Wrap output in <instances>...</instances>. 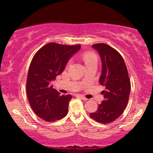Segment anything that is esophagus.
I'll list each match as a JSON object with an SVG mask.
<instances>
[{
  "instance_id": "34e87169",
  "label": "esophagus",
  "mask_w": 153,
  "mask_h": 153,
  "mask_svg": "<svg viewBox=\"0 0 153 153\" xmlns=\"http://www.w3.org/2000/svg\"><path fill=\"white\" fill-rule=\"evenodd\" d=\"M76 97L80 98V99H81L82 100H83V101H87V100H88L86 98H85L83 96H82V95H79V94L76 95Z\"/></svg>"
}]
</instances>
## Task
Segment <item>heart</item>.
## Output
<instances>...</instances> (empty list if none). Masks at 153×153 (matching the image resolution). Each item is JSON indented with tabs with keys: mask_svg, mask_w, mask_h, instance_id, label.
I'll return each instance as SVG.
<instances>
[{
	"mask_svg": "<svg viewBox=\"0 0 153 153\" xmlns=\"http://www.w3.org/2000/svg\"><path fill=\"white\" fill-rule=\"evenodd\" d=\"M82 59L85 62V64L96 61V55L92 52H85V53H84L82 54Z\"/></svg>",
	"mask_w": 153,
	"mask_h": 153,
	"instance_id": "obj_1",
	"label": "heart"
}]
</instances>
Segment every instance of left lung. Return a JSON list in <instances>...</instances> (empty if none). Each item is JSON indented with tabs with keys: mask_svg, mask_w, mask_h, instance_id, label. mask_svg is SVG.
<instances>
[{
	"mask_svg": "<svg viewBox=\"0 0 153 153\" xmlns=\"http://www.w3.org/2000/svg\"><path fill=\"white\" fill-rule=\"evenodd\" d=\"M99 52L102 63L99 82L104 85V100L91 118L97 122L108 124L120 117L127 106L131 84L124 59L115 49L103 43L92 45Z\"/></svg>",
	"mask_w": 153,
	"mask_h": 153,
	"instance_id": "obj_1",
	"label": "left lung"
}]
</instances>
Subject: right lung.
I'll list each match as a JSON object with an SVG mask.
<instances>
[{
    "mask_svg": "<svg viewBox=\"0 0 153 153\" xmlns=\"http://www.w3.org/2000/svg\"><path fill=\"white\" fill-rule=\"evenodd\" d=\"M80 45L49 43L34 54L29 66L26 93L34 112L47 122H54L68 114L71 95H63L53 88L51 82L62 73L72 56Z\"/></svg>",
    "mask_w": 153,
    "mask_h": 153,
    "instance_id": "right-lung-1",
    "label": "right lung"
}]
</instances>
